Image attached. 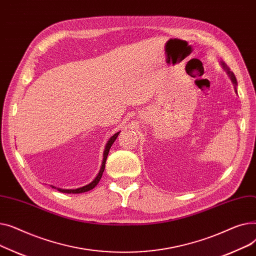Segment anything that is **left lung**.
I'll list each match as a JSON object with an SVG mask.
<instances>
[{
    "instance_id": "left-lung-1",
    "label": "left lung",
    "mask_w": 256,
    "mask_h": 256,
    "mask_svg": "<svg viewBox=\"0 0 256 256\" xmlns=\"http://www.w3.org/2000/svg\"><path fill=\"white\" fill-rule=\"evenodd\" d=\"M221 64H222V66L224 67V70H226V72H227V74L230 76V80H232V84L234 85V89H236V85H238V83H236V76H234V72H230V70L228 68V67L225 65V63H223V62H221Z\"/></svg>"
}]
</instances>
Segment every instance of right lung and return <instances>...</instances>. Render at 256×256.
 Here are the masks:
<instances>
[{"instance_id":"add662e5","label":"right lung","mask_w":256,"mask_h":256,"mask_svg":"<svg viewBox=\"0 0 256 256\" xmlns=\"http://www.w3.org/2000/svg\"><path fill=\"white\" fill-rule=\"evenodd\" d=\"M120 132H117L116 134H114V135L109 139V141L106 142V147H104V158H102V167H100V170L98 172V174L96 176V178H94L90 184L84 186H80V188H78V189H61V188H56L52 186V188H55V189H57L59 192H62V193H67V194H78V193H84V192H88L90 190H92L94 186H96L98 182L102 178V172L104 171V166H106V156H108V154H109L110 152V148L112 144L114 143V141L116 140V138L118 137Z\"/></svg>"}]
</instances>
